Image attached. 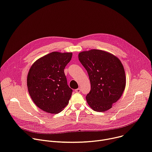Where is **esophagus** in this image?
Wrapping results in <instances>:
<instances>
[{
    "label": "esophagus",
    "mask_w": 152,
    "mask_h": 152,
    "mask_svg": "<svg viewBox=\"0 0 152 152\" xmlns=\"http://www.w3.org/2000/svg\"><path fill=\"white\" fill-rule=\"evenodd\" d=\"M75 92H76V93H80V89L79 88L75 90Z\"/></svg>",
    "instance_id": "34e87169"
}]
</instances>
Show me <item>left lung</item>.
Listing matches in <instances>:
<instances>
[{
  "label": "left lung",
  "instance_id": "8db88e82",
  "mask_svg": "<svg viewBox=\"0 0 152 152\" xmlns=\"http://www.w3.org/2000/svg\"><path fill=\"white\" fill-rule=\"evenodd\" d=\"M78 58L91 84L90 91L86 96L88 105L96 112L107 111L125 89L126 79L122 63L114 55L99 50L82 51Z\"/></svg>",
  "mask_w": 152,
  "mask_h": 152
}]
</instances>
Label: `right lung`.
<instances>
[{
    "label": "right lung",
    "instance_id": "add662e5",
    "mask_svg": "<svg viewBox=\"0 0 152 152\" xmlns=\"http://www.w3.org/2000/svg\"><path fill=\"white\" fill-rule=\"evenodd\" d=\"M72 58V53L52 52L31 66L27 87L32 100L43 111L56 114L68 105L73 90L67 84L64 69Z\"/></svg>",
    "mask_w": 152,
    "mask_h": 152
}]
</instances>
